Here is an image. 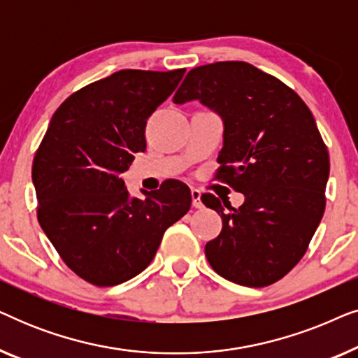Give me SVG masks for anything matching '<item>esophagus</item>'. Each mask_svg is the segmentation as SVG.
Listing matches in <instances>:
<instances>
[{"mask_svg": "<svg viewBox=\"0 0 358 358\" xmlns=\"http://www.w3.org/2000/svg\"><path fill=\"white\" fill-rule=\"evenodd\" d=\"M190 195H192V207L194 208H202L203 203H202V200H200V197H202L200 190L192 189V190H190Z\"/></svg>", "mask_w": 358, "mask_h": 358, "instance_id": "34e87169", "label": "esophagus"}]
</instances>
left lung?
I'll return each instance as SVG.
<instances>
[{"mask_svg": "<svg viewBox=\"0 0 358 358\" xmlns=\"http://www.w3.org/2000/svg\"><path fill=\"white\" fill-rule=\"evenodd\" d=\"M173 101H200L222 117L217 179L244 194L229 213L215 195L202 197L223 222L205 246L210 266L244 287L280 280L305 256L326 207L329 155L311 110L280 80L246 62L194 68Z\"/></svg>", "mask_w": 358, "mask_h": 358, "instance_id": "8db88e82", "label": "left lung"}]
</instances>
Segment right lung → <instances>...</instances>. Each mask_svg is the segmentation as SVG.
<instances>
[{
  "label": "right lung",
  "mask_w": 358,
  "mask_h": 358,
  "mask_svg": "<svg viewBox=\"0 0 358 358\" xmlns=\"http://www.w3.org/2000/svg\"><path fill=\"white\" fill-rule=\"evenodd\" d=\"M185 70H120L73 92L53 114L32 164L38 223L76 275L96 287L130 280L153 261L192 195L166 180L130 197L122 174L145 151L148 117Z\"/></svg>",
  "instance_id": "right-lung-1"
}]
</instances>
